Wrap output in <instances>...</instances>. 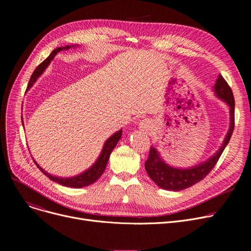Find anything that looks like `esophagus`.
I'll return each mask as SVG.
<instances>
[{
  "label": "esophagus",
  "instance_id": "esophagus-1",
  "mask_svg": "<svg viewBox=\"0 0 251 251\" xmlns=\"http://www.w3.org/2000/svg\"><path fill=\"white\" fill-rule=\"evenodd\" d=\"M150 124H151V122L146 119V120H142L140 122V128L143 129V130H149L150 129Z\"/></svg>",
  "mask_w": 251,
  "mask_h": 251
}]
</instances>
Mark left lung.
Returning <instances> with one entry per match:
<instances>
[{
	"label": "left lung",
	"instance_id": "1",
	"mask_svg": "<svg viewBox=\"0 0 251 251\" xmlns=\"http://www.w3.org/2000/svg\"><path fill=\"white\" fill-rule=\"evenodd\" d=\"M212 88L216 97L226 102L230 109V125L222 146L209 159L190 168H176L170 166L163 160L159 151L151 146L149 159L146 162V170L151 179L162 189L180 191L191 187L194 184L201 181L216 166L222 152L230 141L234 130L235 109V100L232 89L221 74H219L216 84Z\"/></svg>",
	"mask_w": 251,
	"mask_h": 251
}]
</instances>
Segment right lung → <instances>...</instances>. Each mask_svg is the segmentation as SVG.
<instances>
[{
    "label": "right lung",
    "mask_w": 251,
    "mask_h": 251,
    "mask_svg": "<svg viewBox=\"0 0 251 251\" xmlns=\"http://www.w3.org/2000/svg\"><path fill=\"white\" fill-rule=\"evenodd\" d=\"M77 47V45H71V46H65V47H60L58 49H55L50 52V55L41 64L37 66V68L34 70V72L32 73L30 80L27 86V89L26 91L29 90L31 88V86L33 85V83L36 81V79L42 75V73L46 70V68L50 65V63L51 62V60L55 58V56L58 54L59 51L63 50H69L70 48H75ZM22 125L23 121H22ZM122 136V129H120L119 131H117L116 133H114L111 137H109L107 140H105L102 150L98 157V160L95 162V164H92L91 167H89L87 170H85L84 172L78 174L76 176H72V177H58L55 175H51L50 173H48L47 171H45L41 166H39L35 161V165L37 166V168L42 171V172L48 177L50 178L51 181H54L62 186H66V187H71V188H82L85 186L90 185V184L95 183L103 173V171L107 167L108 161L110 159V155L112 151L115 149V147L117 146L118 141L121 139Z\"/></svg>",
    "instance_id": "add662e5"
}]
</instances>
